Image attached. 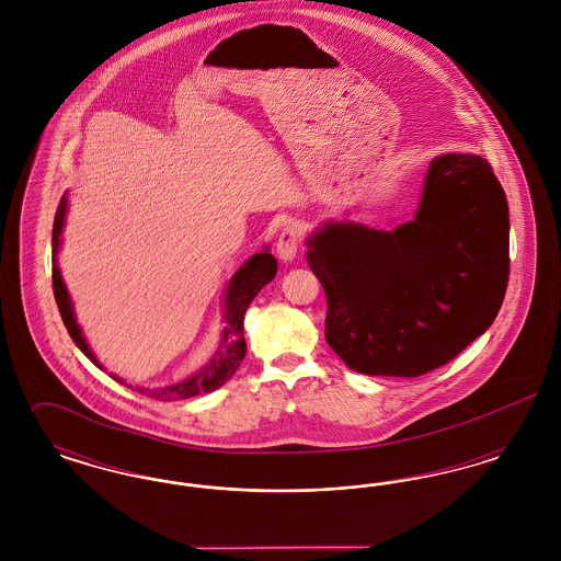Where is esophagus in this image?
<instances>
[{"label":"esophagus","instance_id":"34e87169","mask_svg":"<svg viewBox=\"0 0 561 561\" xmlns=\"http://www.w3.org/2000/svg\"><path fill=\"white\" fill-rule=\"evenodd\" d=\"M298 243H300V229L294 222L284 225V229L279 231V238H277V254H279V259L293 261L294 256H296V250H298Z\"/></svg>","mask_w":561,"mask_h":561}]
</instances>
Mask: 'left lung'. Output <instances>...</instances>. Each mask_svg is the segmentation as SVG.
I'll use <instances>...</instances> for the list:
<instances>
[{
	"mask_svg": "<svg viewBox=\"0 0 561 561\" xmlns=\"http://www.w3.org/2000/svg\"><path fill=\"white\" fill-rule=\"evenodd\" d=\"M325 341L351 370L423 376L483 334L508 282L505 191L480 156L433 160L414 220L325 225L307 241Z\"/></svg>",
	"mask_w": 561,
	"mask_h": 561,
	"instance_id": "obj_1",
	"label": "left lung"
}]
</instances>
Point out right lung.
Instances as JSON below:
<instances>
[{
    "instance_id": "1",
    "label": "right lung",
    "mask_w": 561,
    "mask_h": 561,
    "mask_svg": "<svg viewBox=\"0 0 561 561\" xmlns=\"http://www.w3.org/2000/svg\"><path fill=\"white\" fill-rule=\"evenodd\" d=\"M65 210H67V197L60 199L58 204V210L54 216L53 227V288L54 298H56V305H58V311H60V318L65 328L69 330L73 343L85 353V357H90L99 368L101 362L92 355V351L85 345L83 336H81L80 325L76 323L73 318V309H71V300H69V294L67 288L60 279V273L56 267V254H58V245H60V229H62V220H65ZM277 273V261L273 259V254H268L267 250L261 252V254H254L243 267L236 273V277L231 279L229 284V290H227V305H225V332H222V339H220V345L216 348L213 359L199 370L197 374H193L187 380H181L179 385H170V387H163V389H156V391H145V389H138V391H145L149 398H156V400H187V398H195V396H202V393H210L216 391L218 387H222L236 370L240 368L241 359L245 355V339H243V316H245V309L250 307V302L254 300V296L261 293L263 286H267L268 282L275 277ZM113 376V374H111ZM117 382L124 385L122 378L113 376Z\"/></svg>"
}]
</instances>
